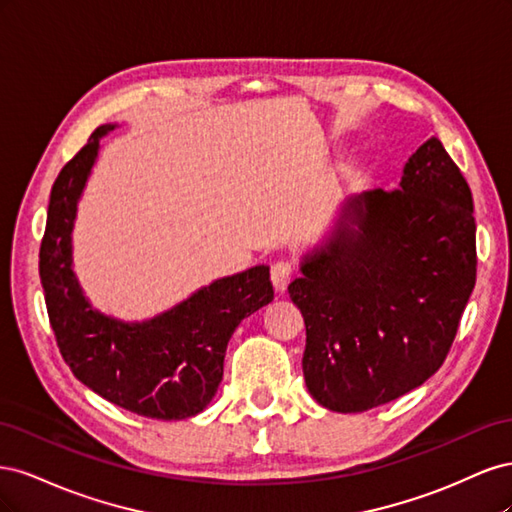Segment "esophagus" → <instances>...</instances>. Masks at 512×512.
<instances>
[{"mask_svg":"<svg viewBox=\"0 0 512 512\" xmlns=\"http://www.w3.org/2000/svg\"><path fill=\"white\" fill-rule=\"evenodd\" d=\"M294 277V265L288 260H275L271 265V282L275 290H286L290 280Z\"/></svg>","mask_w":512,"mask_h":512,"instance_id":"esophagus-1","label":"esophagus"}]
</instances>
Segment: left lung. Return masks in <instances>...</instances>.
<instances>
[{
	"instance_id": "1",
	"label": "left lung",
	"mask_w": 512,
	"mask_h": 512,
	"mask_svg": "<svg viewBox=\"0 0 512 512\" xmlns=\"http://www.w3.org/2000/svg\"><path fill=\"white\" fill-rule=\"evenodd\" d=\"M329 252L288 286L305 320L307 391L333 412H365L436 374L476 284L466 177L438 138L404 166L401 190L367 192Z\"/></svg>"
}]
</instances>
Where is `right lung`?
<instances>
[{
    "instance_id": "right-lung-1",
    "label": "right lung",
    "mask_w": 512,
    "mask_h": 512,
    "mask_svg": "<svg viewBox=\"0 0 512 512\" xmlns=\"http://www.w3.org/2000/svg\"><path fill=\"white\" fill-rule=\"evenodd\" d=\"M108 130L113 126L96 128L53 183L40 245L46 312L61 356L91 391L138 416L179 421L213 399L230 335L245 316L273 299L269 267L224 277L143 324L94 312L70 269V232L76 200Z\"/></svg>"
}]
</instances>
